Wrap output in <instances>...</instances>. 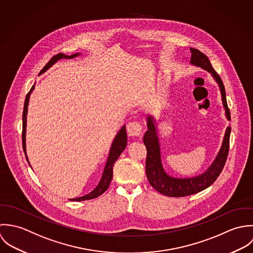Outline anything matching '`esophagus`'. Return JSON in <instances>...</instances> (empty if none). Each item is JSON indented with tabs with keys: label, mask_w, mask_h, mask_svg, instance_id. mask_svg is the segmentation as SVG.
<instances>
[{
	"label": "esophagus",
	"mask_w": 253,
	"mask_h": 253,
	"mask_svg": "<svg viewBox=\"0 0 253 253\" xmlns=\"http://www.w3.org/2000/svg\"><path fill=\"white\" fill-rule=\"evenodd\" d=\"M142 125L139 122L133 121L127 125V133L131 137H138L142 134Z\"/></svg>",
	"instance_id": "34e87169"
}]
</instances>
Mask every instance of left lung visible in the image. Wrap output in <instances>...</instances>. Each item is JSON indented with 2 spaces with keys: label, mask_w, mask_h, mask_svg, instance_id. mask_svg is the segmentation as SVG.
<instances>
[{
  "label": "left lung",
  "mask_w": 253,
  "mask_h": 253,
  "mask_svg": "<svg viewBox=\"0 0 253 253\" xmlns=\"http://www.w3.org/2000/svg\"><path fill=\"white\" fill-rule=\"evenodd\" d=\"M190 50L192 52L190 61L191 64L208 71L218 84L221 92L222 102L225 109L226 117L229 121H231L230 109L228 107L226 100L225 87L220 76L213 69L208 57L204 53L193 48H191ZM147 124L148 131L144 136V144L146 145L147 148L146 173L147 178L154 190L167 197L181 198L200 193L215 182V180L218 178L221 171L223 170L228 156L229 141L231 134L230 126H228L226 129L220 151L217 153V156L215 157V159L205 172L192 178H176L168 175L163 168L161 162L160 145L156 131V122L151 114H148L147 116Z\"/></svg>",
  "instance_id": "1"
}]
</instances>
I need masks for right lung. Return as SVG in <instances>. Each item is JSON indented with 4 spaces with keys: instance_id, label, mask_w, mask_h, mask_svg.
Returning a JSON list of instances; mask_svg holds the SVG:
<instances>
[{
    "instance_id": "1",
    "label": "right lung",
    "mask_w": 253,
    "mask_h": 253,
    "mask_svg": "<svg viewBox=\"0 0 253 253\" xmlns=\"http://www.w3.org/2000/svg\"><path fill=\"white\" fill-rule=\"evenodd\" d=\"M80 54H81L80 52H77V53H74V54H71V55H66V54H64L62 52H59V53H57V54H55V55H53L51 57L50 61L40 71V74H43L44 72H46L50 67H51L55 62H57L59 59H62V58H67V59L74 58V57H76V56H78ZM34 88H35V85L32 86L31 90L26 95V98H25V101H24L23 114H22V148H23V151H24V153H25V157H26V160L28 161V163H29V160H28V157H27V154H26V119H27V110H28L29 98H30V95H31L32 91L34 90ZM126 146H127V134H126V126L124 125L119 130V132L116 134V136H115V138H114V140H113V142L111 144L109 153H108V157H107V160H106V163H105L102 175H101V181L98 184V186L91 193H89L88 195H85L83 197L76 198V199H71L69 201H72V202H82V201L96 199L99 196L102 195L107 190V188H108V186H109V184H110V182L112 180L113 165H114L115 161L118 159L119 155L125 150ZM29 165H30V163H29Z\"/></svg>"
}]
</instances>
